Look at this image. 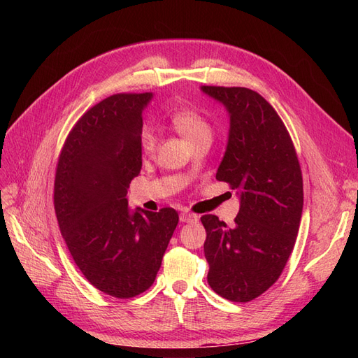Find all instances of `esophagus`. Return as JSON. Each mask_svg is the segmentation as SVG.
Instances as JSON below:
<instances>
[{
  "mask_svg": "<svg viewBox=\"0 0 358 358\" xmlns=\"http://www.w3.org/2000/svg\"><path fill=\"white\" fill-rule=\"evenodd\" d=\"M179 220H180V222H197V221H199V216L194 215V213L182 212V213L179 215Z\"/></svg>",
  "mask_w": 358,
  "mask_h": 358,
  "instance_id": "1",
  "label": "esophagus"
}]
</instances>
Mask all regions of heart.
<instances>
[{
	"label": "heart",
	"instance_id": "b5f03b06",
	"mask_svg": "<svg viewBox=\"0 0 358 358\" xmlns=\"http://www.w3.org/2000/svg\"><path fill=\"white\" fill-rule=\"evenodd\" d=\"M170 122L176 131L185 137L189 143L200 138H212V127L204 116L192 107H179L170 115ZM140 148L143 152H152L155 149V136L149 128H143L138 137Z\"/></svg>",
	"mask_w": 358,
	"mask_h": 358
}]
</instances>
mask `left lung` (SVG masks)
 Here are the masks:
<instances>
[{"instance_id": "1", "label": "left lung", "mask_w": 358, "mask_h": 358, "mask_svg": "<svg viewBox=\"0 0 358 358\" xmlns=\"http://www.w3.org/2000/svg\"><path fill=\"white\" fill-rule=\"evenodd\" d=\"M230 116L229 142L216 179L237 189L234 225L203 215L208 282L221 297L251 301L272 287L296 243L303 179L294 145L276 110L258 92L201 86Z\"/></svg>"}]
</instances>
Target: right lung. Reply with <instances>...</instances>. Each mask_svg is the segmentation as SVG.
Returning <instances> with one entry per match:
<instances>
[{"label": "right lung", "mask_w": 358, "mask_h": 358, "mask_svg": "<svg viewBox=\"0 0 358 358\" xmlns=\"http://www.w3.org/2000/svg\"><path fill=\"white\" fill-rule=\"evenodd\" d=\"M152 92L115 94L83 113L61 150L55 176L59 230L76 266L116 299L154 284L179 222L175 209L129 210L127 189L142 169V112Z\"/></svg>", "instance_id": "1"}]
</instances>
